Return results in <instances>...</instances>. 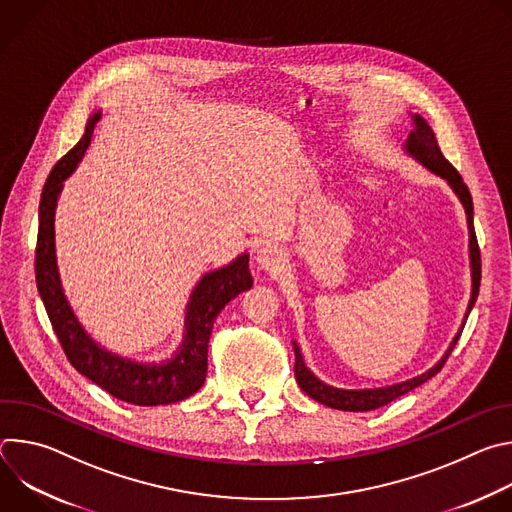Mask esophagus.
<instances>
[{
	"label": "esophagus",
	"instance_id": "obj_1",
	"mask_svg": "<svg viewBox=\"0 0 512 512\" xmlns=\"http://www.w3.org/2000/svg\"><path fill=\"white\" fill-rule=\"evenodd\" d=\"M255 261L261 269L265 271H275L283 265L285 261V255L281 249H277L275 245H263L257 249V255H255Z\"/></svg>",
	"mask_w": 512,
	"mask_h": 512
}]
</instances>
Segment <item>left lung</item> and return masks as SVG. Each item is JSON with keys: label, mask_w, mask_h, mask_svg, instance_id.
<instances>
[{"label": "left lung", "mask_w": 512, "mask_h": 512, "mask_svg": "<svg viewBox=\"0 0 512 512\" xmlns=\"http://www.w3.org/2000/svg\"><path fill=\"white\" fill-rule=\"evenodd\" d=\"M415 131H411L409 139H407V152L413 154L421 164H425V168H429L431 172H435L437 176H442L450 182V186L456 190V194L460 196L464 208H466V216H468V229H470V261H472V298H470V306H468V314L478 298V287H480V273H482V263H480V247H478V239L474 233V208H472V196L470 190L466 186V182L462 180L460 172L444 158L440 145H437V139L431 131V127L425 123L423 117L415 115ZM462 330L458 332V336L454 338L450 350L444 354V358L435 364L433 369H429L427 373L393 385V387H383V389H364V391H344V389H334L324 385L322 381H318L308 369L302 360L300 350L296 348V364H294V371H296V381L302 387L304 393H308L312 399H316L318 403H324L326 407L332 409H342V411H373L379 409L391 401H395L397 397L413 391L415 387L423 385L425 381H429L431 377H435L444 369L446 360L450 358L456 342L460 340Z\"/></svg>", "instance_id": "obj_1"}]
</instances>
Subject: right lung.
I'll return each instance as SVG.
<instances>
[{
	"instance_id": "add662e5",
	"label": "right lung",
	"mask_w": 512,
	"mask_h": 512,
	"mask_svg": "<svg viewBox=\"0 0 512 512\" xmlns=\"http://www.w3.org/2000/svg\"><path fill=\"white\" fill-rule=\"evenodd\" d=\"M99 115H95L83 139L62 156L42 190L40 198V221H38V241H36V285L44 302L46 314L54 328V334L68 358V362L81 375L91 379L103 391L131 405H168L194 395L206 379V352L212 324L233 298L241 291H247L253 283L247 255L239 257L231 265L212 271L200 279L196 285L186 322V338L180 354L162 367L156 364H135L125 358L113 356L99 348L79 326L72 316L56 275L54 261V206L62 180H66L77 168L85 150L91 143V133Z\"/></svg>"
}]
</instances>
